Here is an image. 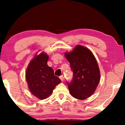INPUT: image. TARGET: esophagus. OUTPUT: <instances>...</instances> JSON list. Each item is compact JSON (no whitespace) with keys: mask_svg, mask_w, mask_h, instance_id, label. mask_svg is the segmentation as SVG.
I'll return each mask as SVG.
<instances>
[{"mask_svg":"<svg viewBox=\"0 0 125 125\" xmlns=\"http://www.w3.org/2000/svg\"><path fill=\"white\" fill-rule=\"evenodd\" d=\"M59 78L60 79V80H62V81L63 80V79H64V77H63V75H61L59 76Z\"/></svg>","mask_w":125,"mask_h":125,"instance_id":"obj_1","label":"esophagus"}]
</instances>
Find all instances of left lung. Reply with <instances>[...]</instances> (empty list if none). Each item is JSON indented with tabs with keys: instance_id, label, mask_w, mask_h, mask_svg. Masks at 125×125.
Here are the masks:
<instances>
[{
	"instance_id": "1",
	"label": "left lung",
	"mask_w": 125,
	"mask_h": 125,
	"mask_svg": "<svg viewBox=\"0 0 125 125\" xmlns=\"http://www.w3.org/2000/svg\"><path fill=\"white\" fill-rule=\"evenodd\" d=\"M65 55L73 72L72 81L66 82L71 95L81 100L87 98L93 95L100 81L96 58L90 50L79 45Z\"/></svg>"
}]
</instances>
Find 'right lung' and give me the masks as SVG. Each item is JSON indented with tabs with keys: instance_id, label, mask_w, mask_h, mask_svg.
Listing matches in <instances>:
<instances>
[{
	"instance_id": "add662e5",
	"label": "right lung",
	"mask_w": 125,
	"mask_h": 125,
	"mask_svg": "<svg viewBox=\"0 0 125 125\" xmlns=\"http://www.w3.org/2000/svg\"><path fill=\"white\" fill-rule=\"evenodd\" d=\"M49 56L41 53L33 58L27 68L26 78L29 89L40 99L48 98L61 80L54 75V71L47 64Z\"/></svg>"
}]
</instances>
